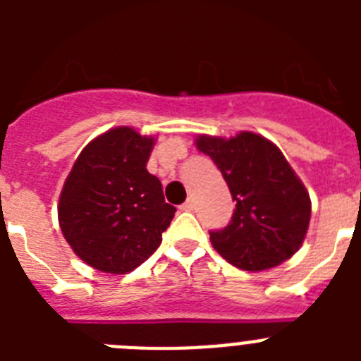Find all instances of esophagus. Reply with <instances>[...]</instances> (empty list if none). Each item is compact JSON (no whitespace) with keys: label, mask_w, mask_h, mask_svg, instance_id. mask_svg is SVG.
Returning <instances> with one entry per match:
<instances>
[{"label":"esophagus","mask_w":361,"mask_h":361,"mask_svg":"<svg viewBox=\"0 0 361 361\" xmlns=\"http://www.w3.org/2000/svg\"><path fill=\"white\" fill-rule=\"evenodd\" d=\"M180 209H183V212H193V209H195V200L188 199L186 202H184L183 206H180Z\"/></svg>","instance_id":"1"}]
</instances>
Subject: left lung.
I'll list each match as a JSON object with an SVG mask.
<instances>
[{
  "label": "left lung",
  "instance_id": "8db88e82",
  "mask_svg": "<svg viewBox=\"0 0 361 361\" xmlns=\"http://www.w3.org/2000/svg\"><path fill=\"white\" fill-rule=\"evenodd\" d=\"M195 145L212 157L237 202L231 222L209 231L220 257L245 271L291 258L307 233L311 199L283 153L253 132L231 139L199 135Z\"/></svg>",
  "mask_w": 361,
  "mask_h": 361
}]
</instances>
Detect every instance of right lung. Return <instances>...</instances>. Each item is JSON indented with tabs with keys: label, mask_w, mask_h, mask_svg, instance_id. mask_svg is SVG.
Here are the masks:
<instances>
[{
	"label": "right lung",
	"mask_w": 361,
	"mask_h": 361,
	"mask_svg": "<svg viewBox=\"0 0 361 361\" xmlns=\"http://www.w3.org/2000/svg\"><path fill=\"white\" fill-rule=\"evenodd\" d=\"M153 137L130 126L88 142L63 186L57 215L73 253L97 271L124 275L157 250L177 209L148 173Z\"/></svg>",
	"instance_id": "right-lung-1"
}]
</instances>
